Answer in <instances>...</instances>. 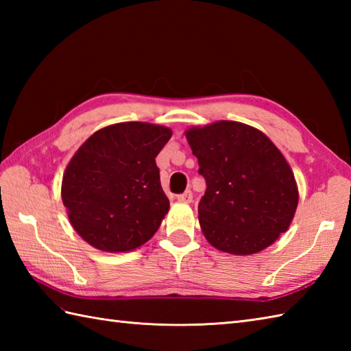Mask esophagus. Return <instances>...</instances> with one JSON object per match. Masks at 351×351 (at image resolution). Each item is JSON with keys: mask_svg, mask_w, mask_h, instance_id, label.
<instances>
[{"mask_svg": "<svg viewBox=\"0 0 351 351\" xmlns=\"http://www.w3.org/2000/svg\"><path fill=\"white\" fill-rule=\"evenodd\" d=\"M176 199L180 200V202H182V204H190L191 200H193V193L190 190H187L185 193H182V195H178Z\"/></svg>", "mask_w": 351, "mask_h": 351, "instance_id": "obj_1", "label": "esophagus"}]
</instances>
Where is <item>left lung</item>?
Here are the masks:
<instances>
[{"instance_id":"left-lung-1","label":"left lung","mask_w":351,"mask_h":351,"mask_svg":"<svg viewBox=\"0 0 351 351\" xmlns=\"http://www.w3.org/2000/svg\"><path fill=\"white\" fill-rule=\"evenodd\" d=\"M205 178L200 229L213 247L247 256L287 232L299 189L285 156L263 131L219 121L185 131Z\"/></svg>"}]
</instances>
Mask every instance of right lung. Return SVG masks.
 Listing matches in <instances>:
<instances>
[{
  "mask_svg": "<svg viewBox=\"0 0 351 351\" xmlns=\"http://www.w3.org/2000/svg\"><path fill=\"white\" fill-rule=\"evenodd\" d=\"M170 137L167 126L122 122L80 146L64 170L62 200L84 241L123 253L151 240L170 208L155 162Z\"/></svg>",
  "mask_w": 351,
  "mask_h": 351,
  "instance_id": "obj_1",
  "label": "right lung"
}]
</instances>
